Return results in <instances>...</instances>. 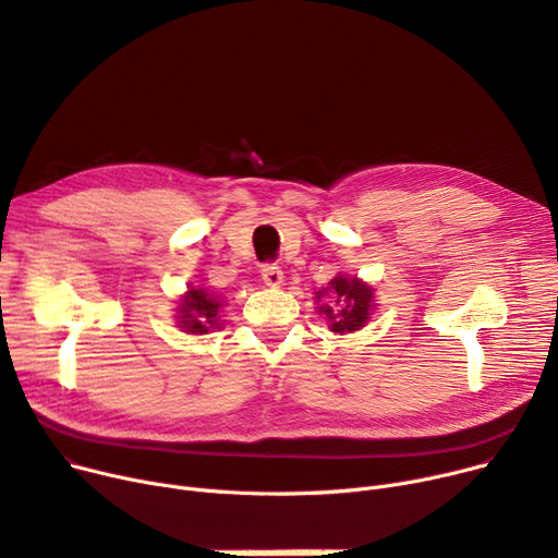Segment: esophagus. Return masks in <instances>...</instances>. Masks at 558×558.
<instances>
[{"mask_svg":"<svg viewBox=\"0 0 558 558\" xmlns=\"http://www.w3.org/2000/svg\"><path fill=\"white\" fill-rule=\"evenodd\" d=\"M282 269H280V266L278 264H264L262 266V280L266 282V284H269V287H278L280 282H282Z\"/></svg>","mask_w":558,"mask_h":558,"instance_id":"obj_1","label":"esophagus"}]
</instances>
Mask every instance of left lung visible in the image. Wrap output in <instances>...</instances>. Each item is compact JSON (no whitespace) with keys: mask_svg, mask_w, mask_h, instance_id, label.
<instances>
[{"mask_svg":"<svg viewBox=\"0 0 558 558\" xmlns=\"http://www.w3.org/2000/svg\"><path fill=\"white\" fill-rule=\"evenodd\" d=\"M324 292L328 294V303H324L319 310L332 322L330 330L353 332L367 324L374 299L372 287L362 284L357 278L337 276ZM324 292L317 296H324Z\"/></svg>","mask_w":558,"mask_h":558,"instance_id":"1","label":"left lung"}]
</instances>
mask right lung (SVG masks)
Listing matches in <instances>:
<instances>
[{
  "label": "right lung",
  "instance_id": "right-lung-1",
  "mask_svg": "<svg viewBox=\"0 0 558 558\" xmlns=\"http://www.w3.org/2000/svg\"><path fill=\"white\" fill-rule=\"evenodd\" d=\"M219 307L221 303L207 289L191 287L180 305V326L193 335H203L209 328H219Z\"/></svg>",
  "mask_w": 558,
  "mask_h": 558
}]
</instances>
